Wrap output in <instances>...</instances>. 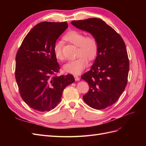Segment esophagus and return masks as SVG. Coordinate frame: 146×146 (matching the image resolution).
I'll return each mask as SVG.
<instances>
[{"mask_svg":"<svg viewBox=\"0 0 146 146\" xmlns=\"http://www.w3.org/2000/svg\"><path fill=\"white\" fill-rule=\"evenodd\" d=\"M74 78H75V80H76V81L80 80V77H78L77 76H74Z\"/></svg>","mask_w":146,"mask_h":146,"instance_id":"esophagus-1","label":"esophagus"}]
</instances>
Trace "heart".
I'll return each mask as SVG.
<instances>
[{
    "label": "heart",
    "instance_id": "b5f03b06",
    "mask_svg": "<svg viewBox=\"0 0 146 146\" xmlns=\"http://www.w3.org/2000/svg\"><path fill=\"white\" fill-rule=\"evenodd\" d=\"M65 41L78 47L76 60L69 61L64 65V71L72 74H79L88 66V60H93L98 55V44L96 39L92 36H85L83 33L76 30H70L64 36ZM55 58L59 61L64 60L62 51V43L56 42L54 46Z\"/></svg>",
    "mask_w": 146,
    "mask_h": 146
}]
</instances>
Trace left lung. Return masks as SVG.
I'll return each mask as SVG.
<instances>
[{
	"label": "left lung",
	"mask_w": 146,
	"mask_h": 146,
	"mask_svg": "<svg viewBox=\"0 0 146 146\" xmlns=\"http://www.w3.org/2000/svg\"><path fill=\"white\" fill-rule=\"evenodd\" d=\"M71 24L91 33L98 44L94 63L81 77L90 86L83 99L92 108H107L118 100L127 83L129 60L125 42L115 30L100 19L73 21Z\"/></svg>",
	"instance_id": "8db88e82"
}]
</instances>
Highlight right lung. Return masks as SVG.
Listing matches in <instances>:
<instances>
[{"mask_svg": "<svg viewBox=\"0 0 146 146\" xmlns=\"http://www.w3.org/2000/svg\"><path fill=\"white\" fill-rule=\"evenodd\" d=\"M66 22H42L24 39L16 56L15 77L22 99L36 111H49L61 102L72 75L54 76L60 65L54 53L57 39L68 28Z\"/></svg>", "mask_w": 146, "mask_h": 146, "instance_id": "add662e5", "label": "right lung"}]
</instances>
